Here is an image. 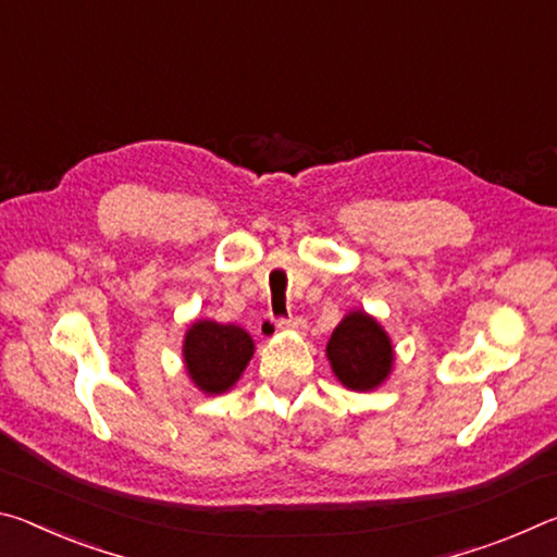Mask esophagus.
I'll list each match as a JSON object with an SVG mask.
<instances>
[{
  "mask_svg": "<svg viewBox=\"0 0 557 557\" xmlns=\"http://www.w3.org/2000/svg\"><path fill=\"white\" fill-rule=\"evenodd\" d=\"M278 327H296V331H304L306 327V321L300 315H290V318H278L276 321Z\"/></svg>",
  "mask_w": 557,
  "mask_h": 557,
  "instance_id": "esophagus-1",
  "label": "esophagus"
}]
</instances>
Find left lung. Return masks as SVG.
<instances>
[{"label":"left lung","instance_id":"left-lung-1","mask_svg":"<svg viewBox=\"0 0 557 557\" xmlns=\"http://www.w3.org/2000/svg\"><path fill=\"white\" fill-rule=\"evenodd\" d=\"M327 360L345 387L372 389L392 368V345L375 318L350 313L335 327L327 343Z\"/></svg>","mask_w":557,"mask_h":557}]
</instances>
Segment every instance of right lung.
Segmentation results:
<instances>
[{"instance_id": "add662e5", "label": "right lung", "mask_w": 557, "mask_h": 557, "mask_svg": "<svg viewBox=\"0 0 557 557\" xmlns=\"http://www.w3.org/2000/svg\"><path fill=\"white\" fill-rule=\"evenodd\" d=\"M253 355L251 335L239 325L197 321L185 338L189 377L207 395L230 389Z\"/></svg>"}]
</instances>
